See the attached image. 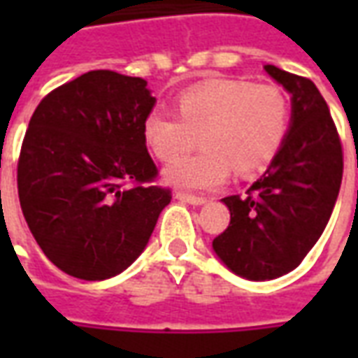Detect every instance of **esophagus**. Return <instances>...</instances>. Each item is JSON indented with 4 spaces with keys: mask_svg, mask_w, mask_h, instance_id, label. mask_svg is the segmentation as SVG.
<instances>
[{
    "mask_svg": "<svg viewBox=\"0 0 358 358\" xmlns=\"http://www.w3.org/2000/svg\"><path fill=\"white\" fill-rule=\"evenodd\" d=\"M176 199L184 203H189V205H203L207 203V197L203 195H194V194H186V192H176Z\"/></svg>",
    "mask_w": 358,
    "mask_h": 358,
    "instance_id": "esophagus-1",
    "label": "esophagus"
}]
</instances>
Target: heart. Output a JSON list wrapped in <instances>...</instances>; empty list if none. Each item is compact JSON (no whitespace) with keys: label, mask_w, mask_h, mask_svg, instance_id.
<instances>
[{"label":"heart","mask_w":358,"mask_h":358,"mask_svg":"<svg viewBox=\"0 0 358 358\" xmlns=\"http://www.w3.org/2000/svg\"><path fill=\"white\" fill-rule=\"evenodd\" d=\"M178 117L151 110L143 138L161 161H172L202 138L203 151L176 159L164 178L180 187H215L230 171L248 178L264 171L289 132L292 105L284 90L241 78H220L186 90L176 99Z\"/></svg>","instance_id":"b5f03b06"}]
</instances>
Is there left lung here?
I'll use <instances>...</instances> for the list:
<instances>
[{"mask_svg": "<svg viewBox=\"0 0 358 358\" xmlns=\"http://www.w3.org/2000/svg\"><path fill=\"white\" fill-rule=\"evenodd\" d=\"M264 71L292 94L289 132L245 195L222 199L230 224L213 240L222 263L248 280H274L299 266L330 220L343 176L338 128L313 80L274 65Z\"/></svg>", "mask_w": 358, "mask_h": 358, "instance_id": "obj_1", "label": "left lung"}]
</instances>
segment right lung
<instances>
[{
	"label": "right lung",
	"instance_id": "right-lung-1",
	"mask_svg": "<svg viewBox=\"0 0 358 358\" xmlns=\"http://www.w3.org/2000/svg\"><path fill=\"white\" fill-rule=\"evenodd\" d=\"M155 105L148 82L90 71L43 97L22 140V215L45 257L69 276L107 280L138 259L169 187L143 138Z\"/></svg>",
	"mask_w": 358,
	"mask_h": 358
}]
</instances>
